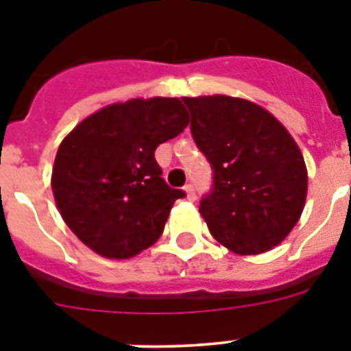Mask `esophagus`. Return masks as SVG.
I'll list each match as a JSON object with an SVG mask.
<instances>
[{
  "label": "esophagus",
  "instance_id": "esophagus-1",
  "mask_svg": "<svg viewBox=\"0 0 351 351\" xmlns=\"http://www.w3.org/2000/svg\"><path fill=\"white\" fill-rule=\"evenodd\" d=\"M184 189H186L187 198H189V200H195V198H197V193H195V187H193V184H187Z\"/></svg>",
  "mask_w": 351,
  "mask_h": 351
}]
</instances>
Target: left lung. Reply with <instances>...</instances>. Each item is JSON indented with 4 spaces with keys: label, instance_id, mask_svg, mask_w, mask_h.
I'll use <instances>...</instances> for the list:
<instances>
[{
    "label": "left lung",
    "instance_id": "left-lung-1",
    "mask_svg": "<svg viewBox=\"0 0 351 351\" xmlns=\"http://www.w3.org/2000/svg\"><path fill=\"white\" fill-rule=\"evenodd\" d=\"M191 134L208 158L213 186L200 215L220 244L258 255L280 244L304 209V158L282 123L262 107L231 96L182 98Z\"/></svg>",
    "mask_w": 351,
    "mask_h": 351
}]
</instances>
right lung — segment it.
I'll return each mask as SVG.
<instances>
[{
  "label": "right lung",
  "mask_w": 351,
  "mask_h": 351,
  "mask_svg": "<svg viewBox=\"0 0 351 351\" xmlns=\"http://www.w3.org/2000/svg\"><path fill=\"white\" fill-rule=\"evenodd\" d=\"M187 123L178 98L131 100L85 118L63 140L52 193L85 245L107 258H129L160 239L186 191L165 184L154 151Z\"/></svg>",
  "instance_id": "add662e5"
}]
</instances>
